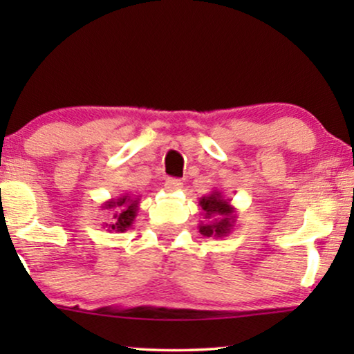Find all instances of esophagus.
Listing matches in <instances>:
<instances>
[{
  "label": "esophagus",
  "instance_id": "1",
  "mask_svg": "<svg viewBox=\"0 0 354 354\" xmlns=\"http://www.w3.org/2000/svg\"><path fill=\"white\" fill-rule=\"evenodd\" d=\"M164 187H166L167 192H176V190H180L183 183L182 180H178V178H167L166 183H164Z\"/></svg>",
  "mask_w": 354,
  "mask_h": 354
}]
</instances>
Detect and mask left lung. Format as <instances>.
I'll return each instance as SVG.
<instances>
[{
  "instance_id": "left-lung-1",
  "label": "left lung",
  "mask_w": 354,
  "mask_h": 354,
  "mask_svg": "<svg viewBox=\"0 0 354 354\" xmlns=\"http://www.w3.org/2000/svg\"><path fill=\"white\" fill-rule=\"evenodd\" d=\"M203 209V219L198 225L200 234L205 236H227L234 229L236 222V209L232 206V200L222 195L221 190H216L211 195L203 196L200 200Z\"/></svg>"
}]
</instances>
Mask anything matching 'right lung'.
Here are the masks:
<instances>
[{"instance_id":"obj_1","label":"right lung","mask_w":354,"mask_h":354,"mask_svg":"<svg viewBox=\"0 0 354 354\" xmlns=\"http://www.w3.org/2000/svg\"><path fill=\"white\" fill-rule=\"evenodd\" d=\"M140 207V198L130 196L129 193L120 195L119 198L104 201L101 209H113V222L106 224L109 232H125L133 224Z\"/></svg>"}]
</instances>
